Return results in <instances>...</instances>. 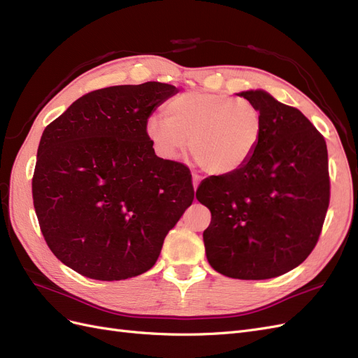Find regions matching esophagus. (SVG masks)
Returning <instances> with one entry per match:
<instances>
[{
	"label": "esophagus",
	"mask_w": 358,
	"mask_h": 358,
	"mask_svg": "<svg viewBox=\"0 0 358 358\" xmlns=\"http://www.w3.org/2000/svg\"><path fill=\"white\" fill-rule=\"evenodd\" d=\"M199 183H200V176L199 175H192V187H194V189L199 188Z\"/></svg>",
	"instance_id": "1"
}]
</instances>
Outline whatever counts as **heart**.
<instances>
[{
    "label": "heart",
    "mask_w": 358,
    "mask_h": 358,
    "mask_svg": "<svg viewBox=\"0 0 358 358\" xmlns=\"http://www.w3.org/2000/svg\"><path fill=\"white\" fill-rule=\"evenodd\" d=\"M166 117L150 115L146 136L157 152L176 159L187 149L212 175H229L252 158L263 137L264 119L258 107L230 95L189 91L171 99Z\"/></svg>",
    "instance_id": "b5f03b06"
}]
</instances>
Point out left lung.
<instances>
[{"instance_id":"left-lung-1","label":"left lung","mask_w":358,"mask_h":358,"mask_svg":"<svg viewBox=\"0 0 358 358\" xmlns=\"http://www.w3.org/2000/svg\"><path fill=\"white\" fill-rule=\"evenodd\" d=\"M264 119L252 158L208 178L196 197L212 213L203 233L209 264L234 279H270L301 264L315 248L330 203L327 145L296 107L246 91Z\"/></svg>"}]
</instances>
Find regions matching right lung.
Listing matches in <instances>:
<instances>
[{"label":"right lung","instance_id":"obj_1","mask_svg":"<svg viewBox=\"0 0 358 358\" xmlns=\"http://www.w3.org/2000/svg\"><path fill=\"white\" fill-rule=\"evenodd\" d=\"M173 94L159 82L96 90L43 131L32 200L50 251L74 272L99 280L145 273L191 206L189 169L157 157L145 129Z\"/></svg>","mask_w":358,"mask_h":358}]
</instances>
